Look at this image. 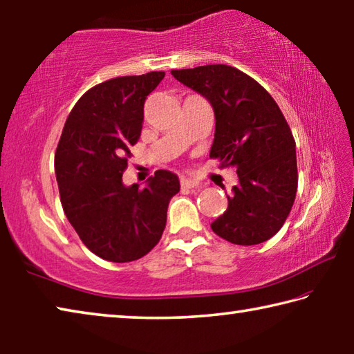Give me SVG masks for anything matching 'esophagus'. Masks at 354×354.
I'll list each match as a JSON object with an SVG mask.
<instances>
[{"label":"esophagus","mask_w":354,"mask_h":354,"mask_svg":"<svg viewBox=\"0 0 354 354\" xmlns=\"http://www.w3.org/2000/svg\"><path fill=\"white\" fill-rule=\"evenodd\" d=\"M181 185L185 189H200L201 184L196 181L194 178H189V176H183L181 178Z\"/></svg>","instance_id":"1"}]
</instances>
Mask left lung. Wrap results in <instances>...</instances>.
<instances>
[{
  "instance_id": "8db88e82",
  "label": "left lung",
  "mask_w": 354,
  "mask_h": 354,
  "mask_svg": "<svg viewBox=\"0 0 354 354\" xmlns=\"http://www.w3.org/2000/svg\"><path fill=\"white\" fill-rule=\"evenodd\" d=\"M211 103L215 134L211 158L234 167L239 184L212 231L236 245H257L281 230L298 187L295 140L272 95L243 71L223 64L171 70Z\"/></svg>"
}]
</instances>
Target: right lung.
<instances>
[{"mask_svg":"<svg viewBox=\"0 0 354 354\" xmlns=\"http://www.w3.org/2000/svg\"><path fill=\"white\" fill-rule=\"evenodd\" d=\"M164 71L122 76L92 87L65 122L55 156L64 212L84 245L111 262H131L162 237L179 179L158 170L147 185H124L129 148L139 140L143 104Z\"/></svg>","mask_w":354,"mask_h":354,"instance_id":"1","label":"right lung"}]
</instances>
